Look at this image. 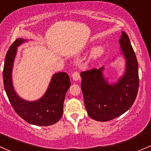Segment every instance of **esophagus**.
Here are the masks:
<instances>
[{"mask_svg":"<svg viewBox=\"0 0 151 151\" xmlns=\"http://www.w3.org/2000/svg\"><path fill=\"white\" fill-rule=\"evenodd\" d=\"M72 78L74 81H78L80 80V75L78 72H74L72 74Z\"/></svg>","mask_w":151,"mask_h":151,"instance_id":"34e87169","label":"esophagus"}]
</instances>
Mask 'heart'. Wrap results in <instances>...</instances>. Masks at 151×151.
<instances>
[{
    "label": "heart",
    "instance_id": "heart-1",
    "mask_svg": "<svg viewBox=\"0 0 151 151\" xmlns=\"http://www.w3.org/2000/svg\"><path fill=\"white\" fill-rule=\"evenodd\" d=\"M104 52H105V49L102 46H95L94 48H93L91 53H90V60H92V61L98 60L103 55Z\"/></svg>",
    "mask_w": 151,
    "mask_h": 151
}]
</instances>
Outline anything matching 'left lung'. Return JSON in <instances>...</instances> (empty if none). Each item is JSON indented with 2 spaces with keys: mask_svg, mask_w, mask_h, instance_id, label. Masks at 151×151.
Masks as SVG:
<instances>
[{
  "mask_svg": "<svg viewBox=\"0 0 151 151\" xmlns=\"http://www.w3.org/2000/svg\"><path fill=\"white\" fill-rule=\"evenodd\" d=\"M119 42V54L125 60V70L117 82L110 83L109 78L104 75V66L81 73V87L87 113L97 122H108L124 114L132 106L137 94V60L129 38L124 31Z\"/></svg>",
  "mask_w": 151,
  "mask_h": 151,
  "instance_id": "obj_1",
  "label": "left lung"
}]
</instances>
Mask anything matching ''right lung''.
Returning a JSON list of instances; mask_svg holds the SVG:
<instances>
[{
	"mask_svg": "<svg viewBox=\"0 0 151 151\" xmlns=\"http://www.w3.org/2000/svg\"><path fill=\"white\" fill-rule=\"evenodd\" d=\"M28 40L17 38L6 53L3 79L4 88L11 105L25 122L32 125L49 126L61 119L65 94L70 86V80L66 73L54 74L46 92L40 99L28 101L22 99L14 90L12 81V70L17 47Z\"/></svg>",
	"mask_w": 151,
	"mask_h": 151,
	"instance_id": "1",
	"label": "right lung"
}]
</instances>
